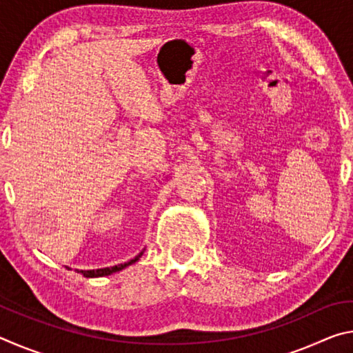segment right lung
<instances>
[{
    "label": "right lung",
    "mask_w": 353,
    "mask_h": 353,
    "mask_svg": "<svg viewBox=\"0 0 353 353\" xmlns=\"http://www.w3.org/2000/svg\"><path fill=\"white\" fill-rule=\"evenodd\" d=\"M143 252H145V249H143L139 255H135L132 260H129V261H126V263H121V265H115V266H110V268H99V270H87V271H85V270H81V271L77 270V272L82 274V276H83V277H87V279L110 276V274L121 271V270H124V268H128V266H130V265H134L135 261H139V260H140V256L143 255ZM68 270H70V268H68Z\"/></svg>",
    "instance_id": "add662e5"
}]
</instances>
